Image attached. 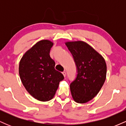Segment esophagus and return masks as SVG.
Returning <instances> with one entry per match:
<instances>
[{"mask_svg": "<svg viewBox=\"0 0 126 126\" xmlns=\"http://www.w3.org/2000/svg\"><path fill=\"white\" fill-rule=\"evenodd\" d=\"M62 74L63 75V76H64V78L66 77V72H62Z\"/></svg>", "mask_w": 126, "mask_h": 126, "instance_id": "1", "label": "esophagus"}]
</instances>
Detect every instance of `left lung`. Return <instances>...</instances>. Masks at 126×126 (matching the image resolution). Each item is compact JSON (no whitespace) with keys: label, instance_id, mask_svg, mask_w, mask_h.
Wrapping results in <instances>:
<instances>
[{"label":"left lung","instance_id":"1","mask_svg":"<svg viewBox=\"0 0 126 126\" xmlns=\"http://www.w3.org/2000/svg\"><path fill=\"white\" fill-rule=\"evenodd\" d=\"M77 69L76 79L70 85L72 96L78 103H86L98 94L104 83L107 65L104 59L85 42L65 43Z\"/></svg>","mask_w":126,"mask_h":126}]
</instances>
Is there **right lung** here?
<instances>
[{
	"mask_svg": "<svg viewBox=\"0 0 126 126\" xmlns=\"http://www.w3.org/2000/svg\"><path fill=\"white\" fill-rule=\"evenodd\" d=\"M53 43L47 40L38 41L22 56L19 73L23 85L30 95L41 101L54 97L63 74L54 69L55 62L50 56Z\"/></svg>",
	"mask_w": 126,
	"mask_h": 126,
	"instance_id": "1",
	"label": "right lung"
}]
</instances>
